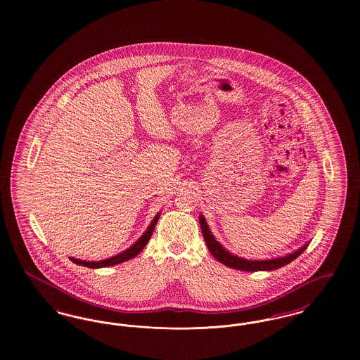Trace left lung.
<instances>
[{
  "mask_svg": "<svg viewBox=\"0 0 360 360\" xmlns=\"http://www.w3.org/2000/svg\"><path fill=\"white\" fill-rule=\"evenodd\" d=\"M200 225H201V231L205 239L206 245L210 251V254L213 257H216L220 263L225 264L226 267L240 270V271H271L281 269L286 264H289L294 259L300 257L309 245V243L304 244L301 248L295 250L294 252H290L285 257H274V259H266V260H255V259H245V257H238L233 255L232 252H229L225 247H223L214 235L210 232V228L206 223L205 217L202 214H200Z\"/></svg>",
  "mask_w": 360,
  "mask_h": 360,
  "instance_id": "left-lung-1",
  "label": "left lung"
}]
</instances>
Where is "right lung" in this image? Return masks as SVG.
Segmentation results:
<instances>
[{"label":"right lung","mask_w":360,"mask_h":360,"mask_svg":"<svg viewBox=\"0 0 360 360\" xmlns=\"http://www.w3.org/2000/svg\"><path fill=\"white\" fill-rule=\"evenodd\" d=\"M160 217V212L155 216L153 219L151 224L148 225V228L146 229V232L136 240L129 248H127L125 251H122L120 254L115 255V257H108V259H103V260H97V262H90V260H81V259H75V257H70V260H72L75 264H79V266H85L89 269H103V267H109V266H116V264H120L122 262H127L132 257L139 255L143 248L146 247V244L150 241L151 236H153V232H154L155 225L158 223Z\"/></svg>","instance_id":"add662e5"}]
</instances>
